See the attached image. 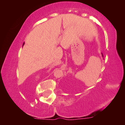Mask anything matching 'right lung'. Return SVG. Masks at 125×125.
Masks as SVG:
<instances>
[{
	"mask_svg": "<svg viewBox=\"0 0 125 125\" xmlns=\"http://www.w3.org/2000/svg\"><path fill=\"white\" fill-rule=\"evenodd\" d=\"M23 44H24V43H23Z\"/></svg>",
	"mask_w": 125,
	"mask_h": 125,
	"instance_id": "right-lung-1",
	"label": "right lung"
}]
</instances>
